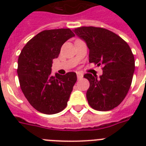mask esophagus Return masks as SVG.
I'll use <instances>...</instances> for the list:
<instances>
[{
	"label": "esophagus",
	"instance_id": "esophagus-1",
	"mask_svg": "<svg viewBox=\"0 0 146 146\" xmlns=\"http://www.w3.org/2000/svg\"><path fill=\"white\" fill-rule=\"evenodd\" d=\"M76 75H77V78L80 80V79H82L83 77V74L82 73H80V72H78L76 73Z\"/></svg>",
	"mask_w": 146,
	"mask_h": 146
}]
</instances>
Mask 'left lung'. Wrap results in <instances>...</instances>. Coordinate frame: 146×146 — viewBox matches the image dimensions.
<instances>
[{"label": "left lung", "mask_w": 146, "mask_h": 146, "mask_svg": "<svg viewBox=\"0 0 146 146\" xmlns=\"http://www.w3.org/2000/svg\"><path fill=\"white\" fill-rule=\"evenodd\" d=\"M74 32L86 42L89 63L103 66L99 78L91 73L84 77L89 81L86 98L95 110H112L124 99L131 86L135 60L127 42L113 32L94 26L76 28Z\"/></svg>", "instance_id": "1"}]
</instances>
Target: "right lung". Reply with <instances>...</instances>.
Instances as JSON below:
<instances>
[{
	"mask_svg": "<svg viewBox=\"0 0 146 146\" xmlns=\"http://www.w3.org/2000/svg\"><path fill=\"white\" fill-rule=\"evenodd\" d=\"M75 36L70 29L44 30L29 41L18 58L17 74L22 92L32 106L45 114H54L67 105L76 74L51 75L53 59L62 45Z\"/></svg>",
	"mask_w": 146,
	"mask_h": 146,
	"instance_id": "add662e5",
	"label": "right lung"
}]
</instances>
